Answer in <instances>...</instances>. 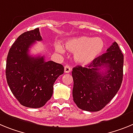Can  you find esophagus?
<instances>
[{"instance_id": "1", "label": "esophagus", "mask_w": 133, "mask_h": 133, "mask_svg": "<svg viewBox=\"0 0 133 133\" xmlns=\"http://www.w3.org/2000/svg\"><path fill=\"white\" fill-rule=\"evenodd\" d=\"M71 68H70V66L68 65H65V67H64V71H65V73H70V71H71Z\"/></svg>"}]
</instances>
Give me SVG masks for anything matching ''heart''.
<instances>
[{"label":"heart","mask_w":133,"mask_h":133,"mask_svg":"<svg viewBox=\"0 0 133 133\" xmlns=\"http://www.w3.org/2000/svg\"><path fill=\"white\" fill-rule=\"evenodd\" d=\"M65 46L69 51L75 54L74 58L77 63L86 65L103 51L104 43L101 38L83 36L68 40L65 42ZM57 50L63 52L61 46L57 47Z\"/></svg>","instance_id":"1"}]
</instances>
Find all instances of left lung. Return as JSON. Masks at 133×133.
<instances>
[{
	"label": "left lung",
	"mask_w": 133,
	"mask_h": 133,
	"mask_svg": "<svg viewBox=\"0 0 133 133\" xmlns=\"http://www.w3.org/2000/svg\"><path fill=\"white\" fill-rule=\"evenodd\" d=\"M123 63V54L117 43L114 42L88 68H74L72 95L77 107L86 111L97 112L109 103L121 88ZM104 67V72L100 71Z\"/></svg>",
	"instance_id": "8db88e82"
}]
</instances>
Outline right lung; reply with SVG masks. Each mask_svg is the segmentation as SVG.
I'll list each match as a JSON object with an SVG mask.
<instances>
[{
    "instance_id": "1",
    "label": "right lung",
    "mask_w": 133,
    "mask_h": 133,
    "mask_svg": "<svg viewBox=\"0 0 133 133\" xmlns=\"http://www.w3.org/2000/svg\"><path fill=\"white\" fill-rule=\"evenodd\" d=\"M37 41H42L39 28L21 35L9 49L6 64V78L12 93L21 104L33 108L43 107L51 98L54 83L64 71L60 63L29 54Z\"/></svg>"
}]
</instances>
